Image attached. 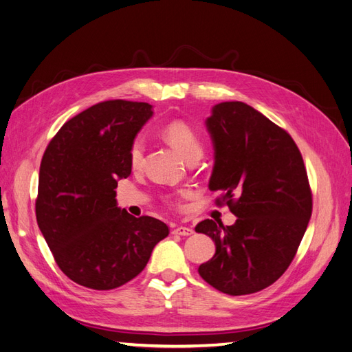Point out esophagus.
I'll return each mask as SVG.
<instances>
[{"label":"esophagus","mask_w":352,"mask_h":352,"mask_svg":"<svg viewBox=\"0 0 352 352\" xmlns=\"http://www.w3.org/2000/svg\"><path fill=\"white\" fill-rule=\"evenodd\" d=\"M174 235H179V236H188L192 235L193 233V229L192 228H186V226H178L173 230Z\"/></svg>","instance_id":"obj_1"}]
</instances>
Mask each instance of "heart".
Returning <instances> with one entry per match:
<instances>
[{
	"mask_svg": "<svg viewBox=\"0 0 352 352\" xmlns=\"http://www.w3.org/2000/svg\"><path fill=\"white\" fill-rule=\"evenodd\" d=\"M164 137L173 146L179 155L187 162L193 159H199L204 150V144L201 135L192 124L183 120H173L164 126ZM144 160V142L137 138L133 140L129 147V165L132 169H138ZM190 195V192H182L175 196L174 204L179 205L182 197Z\"/></svg>",
	"mask_w": 352,
	"mask_h": 352,
	"instance_id": "b5f03b06",
	"label": "heart"
}]
</instances>
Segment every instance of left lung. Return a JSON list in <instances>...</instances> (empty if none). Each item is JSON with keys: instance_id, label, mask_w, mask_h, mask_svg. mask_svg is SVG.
<instances>
[{"instance_id": "8db88e82", "label": "left lung", "mask_w": 352, "mask_h": 352, "mask_svg": "<svg viewBox=\"0 0 352 352\" xmlns=\"http://www.w3.org/2000/svg\"><path fill=\"white\" fill-rule=\"evenodd\" d=\"M206 126L215 148L210 188L238 220L195 228L215 242L199 275L221 293H257L285 272L300 245L312 214L308 174L290 133L253 107L217 104Z\"/></svg>"}]
</instances>
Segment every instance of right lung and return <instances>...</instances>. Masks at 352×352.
I'll return each mask as SVG.
<instances>
[{
	"mask_svg": "<svg viewBox=\"0 0 352 352\" xmlns=\"http://www.w3.org/2000/svg\"><path fill=\"white\" fill-rule=\"evenodd\" d=\"M151 114L147 102H98L64 123L44 151L35 215L56 265L80 285L126 284L169 235L164 221L132 217L116 202L117 179L132 170L131 144Z\"/></svg>",
	"mask_w": 352,
	"mask_h": 352,
	"instance_id": "1",
	"label": "right lung"
}]
</instances>
